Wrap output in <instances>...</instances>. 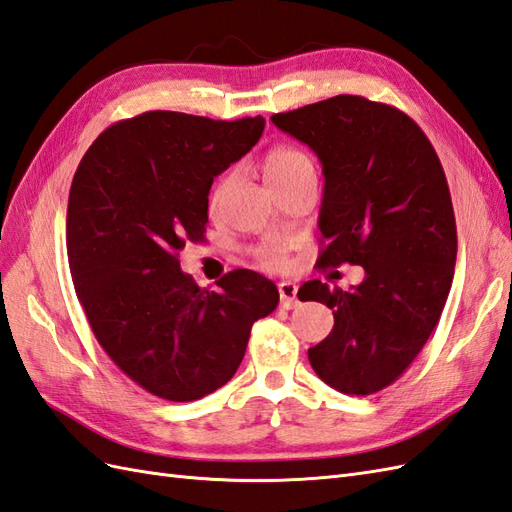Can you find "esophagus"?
<instances>
[{
	"mask_svg": "<svg viewBox=\"0 0 512 512\" xmlns=\"http://www.w3.org/2000/svg\"><path fill=\"white\" fill-rule=\"evenodd\" d=\"M278 293H280L282 308L289 310V308L297 306V284L295 282H280Z\"/></svg>",
	"mask_w": 512,
	"mask_h": 512,
	"instance_id": "1",
	"label": "esophagus"
}]
</instances>
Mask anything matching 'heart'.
<instances>
[{
  "instance_id": "1",
  "label": "heart",
  "mask_w": 512,
  "mask_h": 512,
  "mask_svg": "<svg viewBox=\"0 0 512 512\" xmlns=\"http://www.w3.org/2000/svg\"><path fill=\"white\" fill-rule=\"evenodd\" d=\"M263 173H265L267 184L273 189V186L295 180L299 176H306V173H315V162L304 152V149L282 145V147H273L271 152H267V156L263 158ZM232 182H234L232 173H226V176H221L217 180V184L213 186V193H210V208L217 210L223 204V199L228 197L232 189ZM258 260L260 265L273 271H282L291 267L289 249L284 245L263 247L258 252Z\"/></svg>"
}]
</instances>
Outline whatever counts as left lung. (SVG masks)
<instances>
[{"label": "left lung", "mask_w": 512, "mask_h": 512, "mask_svg": "<svg viewBox=\"0 0 512 512\" xmlns=\"http://www.w3.org/2000/svg\"><path fill=\"white\" fill-rule=\"evenodd\" d=\"M271 121L323 165L319 265H360L350 291L302 284V302L332 308L334 328L308 360L345 395L393 384L441 319L456 265V219L441 160L395 106L336 95Z\"/></svg>", "instance_id": "left-lung-1"}]
</instances>
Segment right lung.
Instances as JSON below:
<instances>
[{"instance_id":"1","label":"right lung","mask_w":512,"mask_h":512,"mask_svg":"<svg viewBox=\"0 0 512 512\" xmlns=\"http://www.w3.org/2000/svg\"><path fill=\"white\" fill-rule=\"evenodd\" d=\"M263 130V117L143 112L99 134L73 176L67 256L78 299L112 363L162 400L193 402L226 384L254 321L280 302L252 269L208 291L178 260L204 241L213 180Z\"/></svg>"}]
</instances>
